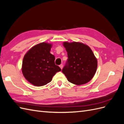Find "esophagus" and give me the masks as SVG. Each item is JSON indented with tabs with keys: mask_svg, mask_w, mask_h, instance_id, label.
<instances>
[{
	"mask_svg": "<svg viewBox=\"0 0 124 124\" xmlns=\"http://www.w3.org/2000/svg\"><path fill=\"white\" fill-rule=\"evenodd\" d=\"M59 67H60V68H61V69H62V68H63V65H62V64L60 65H59Z\"/></svg>",
	"mask_w": 124,
	"mask_h": 124,
	"instance_id": "obj_1",
	"label": "esophagus"
}]
</instances>
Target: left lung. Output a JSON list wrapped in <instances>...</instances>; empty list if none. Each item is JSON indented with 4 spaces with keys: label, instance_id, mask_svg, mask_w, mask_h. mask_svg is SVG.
Wrapping results in <instances>:
<instances>
[{
    "label": "left lung",
    "instance_id": "obj_1",
    "mask_svg": "<svg viewBox=\"0 0 124 124\" xmlns=\"http://www.w3.org/2000/svg\"><path fill=\"white\" fill-rule=\"evenodd\" d=\"M68 59L62 72L70 83L77 85L87 83L96 72L97 60L88 46L80 42H64Z\"/></svg>",
    "mask_w": 124,
    "mask_h": 124
}]
</instances>
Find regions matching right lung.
Here are the masks:
<instances>
[{
	"label": "right lung",
	"mask_w": 124,
	"mask_h": 124,
	"mask_svg": "<svg viewBox=\"0 0 124 124\" xmlns=\"http://www.w3.org/2000/svg\"><path fill=\"white\" fill-rule=\"evenodd\" d=\"M52 44L40 43L33 46L25 55L22 73L29 83L41 86L50 82L56 72L61 71L55 64V56L50 53Z\"/></svg>",
	"instance_id": "1"
}]
</instances>
